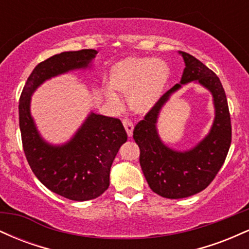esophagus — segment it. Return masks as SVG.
Returning a JSON list of instances; mask_svg holds the SVG:
<instances>
[{
  "label": "esophagus",
  "instance_id": "obj_1",
  "mask_svg": "<svg viewBox=\"0 0 249 249\" xmlns=\"http://www.w3.org/2000/svg\"><path fill=\"white\" fill-rule=\"evenodd\" d=\"M123 125H124L125 131H126L128 137H132V131H133V124L132 122L128 121V119H124L123 121Z\"/></svg>",
  "mask_w": 249,
  "mask_h": 249
}]
</instances>
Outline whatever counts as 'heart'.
<instances>
[{
    "label": "heart",
    "instance_id": "b5f03b06",
    "mask_svg": "<svg viewBox=\"0 0 249 249\" xmlns=\"http://www.w3.org/2000/svg\"><path fill=\"white\" fill-rule=\"evenodd\" d=\"M170 77V69L160 59L128 57L112 65L108 72V84L112 90L128 95V107L137 113H146L158 102ZM111 101L117 96L107 91Z\"/></svg>",
    "mask_w": 249,
    "mask_h": 249
}]
</instances>
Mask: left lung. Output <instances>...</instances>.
I'll return each instance as SVG.
<instances>
[{
	"instance_id": "8db88e82",
	"label": "left lung",
	"mask_w": 249,
	"mask_h": 249,
	"mask_svg": "<svg viewBox=\"0 0 249 249\" xmlns=\"http://www.w3.org/2000/svg\"><path fill=\"white\" fill-rule=\"evenodd\" d=\"M180 53L186 64L180 83L196 81L212 92L215 119L210 134L192 150L178 152L162 144L157 133V118L171 93L181 87L176 84L134 126L133 139L141 151L139 162L148 186L167 199L186 198L205 190L224 165L232 142L230 108L219 77L194 56Z\"/></svg>"
}]
</instances>
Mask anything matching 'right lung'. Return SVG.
Returning a JSON list of instances; mask_svg holds the SVG:
<instances>
[{"mask_svg":"<svg viewBox=\"0 0 249 249\" xmlns=\"http://www.w3.org/2000/svg\"><path fill=\"white\" fill-rule=\"evenodd\" d=\"M97 55L93 49L65 51L36 65L19 97L22 145L37 179L53 193L75 201L102 196L110 185V168L127 139L118 118L91 113L68 144L51 146L42 141L30 116V96L45 79L88 67Z\"/></svg>","mask_w":249,"mask_h":249,"instance_id":"1","label":"right lung"}]
</instances>
